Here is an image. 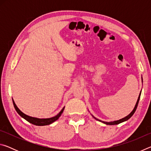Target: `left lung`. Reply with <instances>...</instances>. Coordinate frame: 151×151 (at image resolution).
<instances>
[{
    "instance_id": "1",
    "label": "left lung",
    "mask_w": 151,
    "mask_h": 151,
    "mask_svg": "<svg viewBox=\"0 0 151 151\" xmlns=\"http://www.w3.org/2000/svg\"><path fill=\"white\" fill-rule=\"evenodd\" d=\"M140 94H141V92H140V94H139V98H138V100H137V103H136V104H135V106H134V109L132 110V111L131 112V113H130V114H129V115L127 116L126 117H124V118H123V119H120V120H119V121H113V122H108L101 121H100V120H99V119H96L95 117H94L93 116L94 118L96 120H97V121H101V122H103V123H104V124H109V125L118 124H119V123H121V122H124V121H127V120H129L130 118H131V117L132 115H133V114L134 113L135 111H136V109H137V106H138V104H139V99H140Z\"/></svg>"
}]
</instances>
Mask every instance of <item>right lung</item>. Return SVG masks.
I'll list each match as a JSON object with an SVG mask.
<instances>
[{"label": "right lung", "instance_id": "right-lung-1", "mask_svg": "<svg viewBox=\"0 0 151 151\" xmlns=\"http://www.w3.org/2000/svg\"><path fill=\"white\" fill-rule=\"evenodd\" d=\"M12 102H13L14 109L17 111V112H18V114H19L20 116L22 117V118L26 120V121L29 122L30 123H32V124L37 125V126H45V125H48L51 123H52V122H54L55 121H57V120H58V119L60 116L61 114L63 113L64 109H65V107H64V108L61 110V111L57 114V115H56L55 116H53V117H52V118L38 119V118H35V117L28 116V115H27V114H25L24 113H23V112L20 111L19 109L17 106L16 104L14 103V101L13 100H12Z\"/></svg>", "mask_w": 151, "mask_h": 151}]
</instances>
